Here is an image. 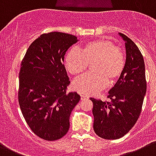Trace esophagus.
I'll list each match as a JSON object with an SVG mask.
<instances>
[{"instance_id": "1", "label": "esophagus", "mask_w": 156, "mask_h": 156, "mask_svg": "<svg viewBox=\"0 0 156 156\" xmlns=\"http://www.w3.org/2000/svg\"><path fill=\"white\" fill-rule=\"evenodd\" d=\"M80 98H81V100L88 99V98H89V97H88V96H86V95H83V94L80 95Z\"/></svg>"}]
</instances>
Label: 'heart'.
Returning a JSON list of instances; mask_svg holds the SVG:
<instances>
[{"mask_svg":"<svg viewBox=\"0 0 156 156\" xmlns=\"http://www.w3.org/2000/svg\"><path fill=\"white\" fill-rule=\"evenodd\" d=\"M92 66L93 72L77 78L73 89L83 94L91 95L119 79L125 67L124 52L108 40H94L82 47L81 52L72 49L65 56V66L72 75H79Z\"/></svg>","mask_w":156,"mask_h":156,"instance_id":"obj_1","label":"heart"}]
</instances>
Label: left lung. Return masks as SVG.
Wrapping results in <instances>:
<instances>
[{"instance_id": "1", "label": "left lung", "mask_w": 156, "mask_h": 156, "mask_svg": "<svg viewBox=\"0 0 156 156\" xmlns=\"http://www.w3.org/2000/svg\"><path fill=\"white\" fill-rule=\"evenodd\" d=\"M119 35L125 42L123 74L108 92L110 102L90 98L94 103V130L98 136L108 140L120 138L133 127L147 93L143 57L132 40L122 33Z\"/></svg>"}]
</instances>
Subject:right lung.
Masks as SVG:
<instances>
[{
  "label": "right lung",
  "instance_id": "right-lung-1",
  "mask_svg": "<svg viewBox=\"0 0 156 156\" xmlns=\"http://www.w3.org/2000/svg\"><path fill=\"white\" fill-rule=\"evenodd\" d=\"M78 41L63 32L42 34L22 61L19 106L29 127L42 139L55 141L67 133L71 113L80 100L76 92H67L70 81L63 65L66 52Z\"/></svg>",
  "mask_w": 156,
  "mask_h": 156
}]
</instances>
